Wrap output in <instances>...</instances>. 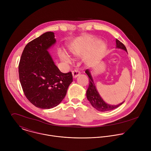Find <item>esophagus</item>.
Instances as JSON below:
<instances>
[{"mask_svg":"<svg viewBox=\"0 0 151 151\" xmlns=\"http://www.w3.org/2000/svg\"><path fill=\"white\" fill-rule=\"evenodd\" d=\"M80 74H81L80 72L78 70H75L72 72V75H73V77L74 78H76V77H78Z\"/></svg>","mask_w":151,"mask_h":151,"instance_id":"1","label":"esophagus"}]
</instances>
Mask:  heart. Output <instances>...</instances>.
I'll return each mask as SVG.
<instances>
[{"instance_id":"obj_1","label":"heart","mask_w":151,"mask_h":151,"mask_svg":"<svg viewBox=\"0 0 151 151\" xmlns=\"http://www.w3.org/2000/svg\"><path fill=\"white\" fill-rule=\"evenodd\" d=\"M70 52H71L72 54H76L75 50H74V49H72V48L70 49ZM60 56H61V58H62L63 60H64V61H68V62H70V58H69L67 55H66L65 54H64V53H61Z\"/></svg>"}]
</instances>
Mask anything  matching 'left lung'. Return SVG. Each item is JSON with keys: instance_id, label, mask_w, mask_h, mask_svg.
Returning a JSON list of instances; mask_svg holds the SVG:
<instances>
[{"instance_id": "8db88e82", "label": "left lung", "mask_w": 151, "mask_h": 151, "mask_svg": "<svg viewBox=\"0 0 151 151\" xmlns=\"http://www.w3.org/2000/svg\"><path fill=\"white\" fill-rule=\"evenodd\" d=\"M116 48L124 50L126 52H127V48L125 47V45L117 39H116ZM85 73L87 74L89 78V86L87 91V93H86L87 94V97L88 101L91 104V105L94 107L95 109H96L97 111L100 112L109 111H111L117 108L118 107L121 106L124 102L123 101L122 103L117 105H111V104L106 103L103 101V100L101 99V97L100 96L96 89V87L94 83L90 70L88 69H87L85 70Z\"/></svg>"}]
</instances>
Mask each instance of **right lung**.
Masks as SVG:
<instances>
[{"instance_id":"right-lung-1","label":"right lung","mask_w":151,"mask_h":151,"mask_svg":"<svg viewBox=\"0 0 151 151\" xmlns=\"http://www.w3.org/2000/svg\"><path fill=\"white\" fill-rule=\"evenodd\" d=\"M54 37L53 32H48L29 42L18 65L24 95L34 106L44 109L59 104L73 81L72 72H61L48 52L56 42Z\"/></svg>"}]
</instances>
